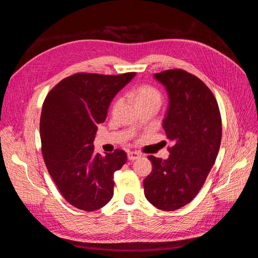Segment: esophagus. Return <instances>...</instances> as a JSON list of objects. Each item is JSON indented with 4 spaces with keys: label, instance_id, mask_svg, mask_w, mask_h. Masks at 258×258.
Returning <instances> with one entry per match:
<instances>
[{
    "label": "esophagus",
    "instance_id": "esophagus-1",
    "mask_svg": "<svg viewBox=\"0 0 258 258\" xmlns=\"http://www.w3.org/2000/svg\"><path fill=\"white\" fill-rule=\"evenodd\" d=\"M141 157V154L138 152H129L128 153V159L129 160H137Z\"/></svg>",
    "mask_w": 258,
    "mask_h": 258
}]
</instances>
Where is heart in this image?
Returning <instances> with one entry per match:
<instances>
[{"instance_id": "obj_1", "label": "heart", "mask_w": 258, "mask_h": 258, "mask_svg": "<svg viewBox=\"0 0 258 258\" xmlns=\"http://www.w3.org/2000/svg\"><path fill=\"white\" fill-rule=\"evenodd\" d=\"M132 93H134V97L139 107L144 105H156L159 107L161 104V92L151 85L138 86Z\"/></svg>"}]
</instances>
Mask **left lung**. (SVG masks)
Masks as SVG:
<instances>
[{
	"instance_id": "1",
	"label": "left lung",
	"mask_w": 258,
	"mask_h": 258,
	"mask_svg": "<svg viewBox=\"0 0 258 258\" xmlns=\"http://www.w3.org/2000/svg\"><path fill=\"white\" fill-rule=\"evenodd\" d=\"M169 107L162 127L174 145L169 158L150 155L151 174L143 181L146 199L159 210L174 211L197 196L212 169L222 141V118L208 86L182 69L156 73Z\"/></svg>"
}]
</instances>
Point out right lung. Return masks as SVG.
I'll return each instance as SVG.
<instances>
[{
  "label": "right lung",
  "mask_w": 258,
  "mask_h": 258,
  "mask_svg": "<svg viewBox=\"0 0 258 258\" xmlns=\"http://www.w3.org/2000/svg\"><path fill=\"white\" fill-rule=\"evenodd\" d=\"M135 75L76 73L44 100L40 135L45 165L62 196L77 209L92 212L113 197V175L127 154L115 150L103 157L95 153L93 141L112 99Z\"/></svg>",
  "instance_id": "obj_1"
}]
</instances>
